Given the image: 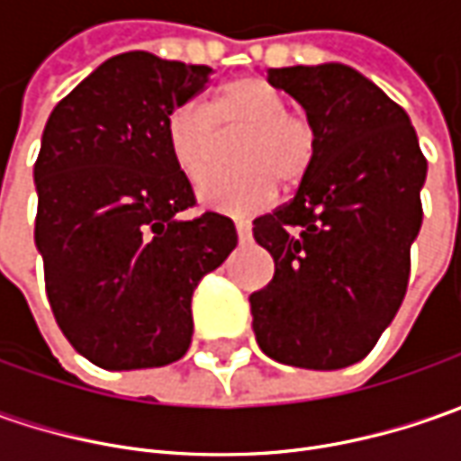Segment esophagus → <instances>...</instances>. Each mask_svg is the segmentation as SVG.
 Returning a JSON list of instances; mask_svg holds the SVG:
<instances>
[{"label": "esophagus", "instance_id": "obj_1", "mask_svg": "<svg viewBox=\"0 0 461 461\" xmlns=\"http://www.w3.org/2000/svg\"><path fill=\"white\" fill-rule=\"evenodd\" d=\"M236 233H239V240L251 239V222H249V221H236Z\"/></svg>", "mask_w": 461, "mask_h": 461}]
</instances>
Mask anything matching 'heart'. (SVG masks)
Here are the masks:
<instances>
[{
	"instance_id": "obj_1",
	"label": "heart",
	"mask_w": 461,
	"mask_h": 461,
	"mask_svg": "<svg viewBox=\"0 0 461 461\" xmlns=\"http://www.w3.org/2000/svg\"><path fill=\"white\" fill-rule=\"evenodd\" d=\"M282 89L258 77H239L221 86L204 113L197 104L176 107L167 120V143L174 164L197 182L215 156L218 133L246 131L236 143V171L207 176L200 203L222 215H254L275 200L276 182L294 189L308 179L315 161V131L287 110Z\"/></svg>"
}]
</instances>
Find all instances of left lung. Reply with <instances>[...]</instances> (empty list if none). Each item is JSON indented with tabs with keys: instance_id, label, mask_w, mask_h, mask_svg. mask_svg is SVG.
<instances>
[{
	"instance_id": "1",
	"label": "left lung",
	"mask_w": 461,
	"mask_h": 461,
	"mask_svg": "<svg viewBox=\"0 0 461 461\" xmlns=\"http://www.w3.org/2000/svg\"><path fill=\"white\" fill-rule=\"evenodd\" d=\"M267 79L305 110L315 161L290 203L254 221L275 258L272 282L249 297L254 333L275 362L341 369L372 351L405 297L426 158L405 110L351 66Z\"/></svg>"
}]
</instances>
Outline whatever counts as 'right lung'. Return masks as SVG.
<instances>
[{"mask_svg":"<svg viewBox=\"0 0 461 461\" xmlns=\"http://www.w3.org/2000/svg\"><path fill=\"white\" fill-rule=\"evenodd\" d=\"M207 66L146 50L97 66L53 107L35 161V246L68 344L102 369L164 366L192 341V294L236 249L230 218L194 204L167 143L168 115Z\"/></svg>","mask_w":461,"mask_h":461,"instance_id":"1","label":"right lung"}]
</instances>
